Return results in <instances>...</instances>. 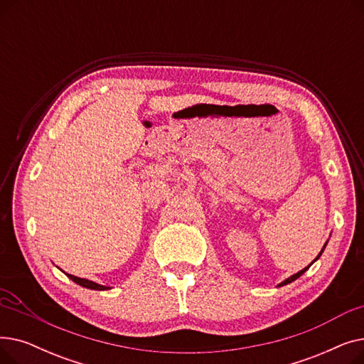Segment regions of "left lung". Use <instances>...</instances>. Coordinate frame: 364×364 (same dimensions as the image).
I'll use <instances>...</instances> for the list:
<instances>
[{"instance_id": "8db88e82", "label": "left lung", "mask_w": 364, "mask_h": 364, "mask_svg": "<svg viewBox=\"0 0 364 364\" xmlns=\"http://www.w3.org/2000/svg\"><path fill=\"white\" fill-rule=\"evenodd\" d=\"M324 246H326V245H324ZM324 246H323V250H324ZM323 250H321V251H320V254H318V255H317V258H318V257H320V255H321V252H323ZM317 258H316V259H317ZM310 265H311V264H310ZM310 265H309V267H305V269H304V270H301V272H298V273H296V274H294V276H291V277H289V279H286V280H284V282H282V283H280V286H283V284H288V283H291V282H294V280H296V279H298V277H299V276H301V274H304V273H305V272H307V270H309V269H310Z\"/></svg>"}]
</instances>
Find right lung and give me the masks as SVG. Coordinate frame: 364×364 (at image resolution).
Returning a JSON list of instances; mask_svg holds the SVG:
<instances>
[{
	"label": "right lung",
	"mask_w": 364,
	"mask_h": 364,
	"mask_svg": "<svg viewBox=\"0 0 364 364\" xmlns=\"http://www.w3.org/2000/svg\"><path fill=\"white\" fill-rule=\"evenodd\" d=\"M68 277L72 279L75 283H78L80 286H84V288H87V289H94V291H106V289H109L107 286L97 284V283H94L91 280H87V279H80V277L72 276V274H68Z\"/></svg>",
	"instance_id": "1"
}]
</instances>
